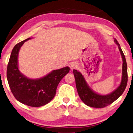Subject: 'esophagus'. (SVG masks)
<instances>
[{
  "mask_svg": "<svg viewBox=\"0 0 133 133\" xmlns=\"http://www.w3.org/2000/svg\"><path fill=\"white\" fill-rule=\"evenodd\" d=\"M69 66L71 70H72V69H75L76 68V66H77V65L75 64V63L74 62H71L70 64H69Z\"/></svg>",
  "mask_w": 133,
  "mask_h": 133,
  "instance_id": "obj_1",
  "label": "esophagus"
}]
</instances>
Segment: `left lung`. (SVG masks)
Returning a JSON list of instances; mask_svg holds the SVG:
<instances>
[{
    "instance_id": "8db88e82",
    "label": "left lung",
    "mask_w": 133,
    "mask_h": 133,
    "mask_svg": "<svg viewBox=\"0 0 133 133\" xmlns=\"http://www.w3.org/2000/svg\"><path fill=\"white\" fill-rule=\"evenodd\" d=\"M114 42L118 45L120 52L123 66H122V78L120 85L114 91L107 95H100L93 91L88 85L83 75L76 69H74L73 73L75 79L77 90L80 98L87 105L94 108H104L112 104L121 96L126 88L128 81L127 65L125 56L120 47V45L114 39Z\"/></svg>"
}]
</instances>
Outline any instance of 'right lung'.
<instances>
[{"label": "right lung", "instance_id": "obj_1", "mask_svg": "<svg viewBox=\"0 0 133 133\" xmlns=\"http://www.w3.org/2000/svg\"><path fill=\"white\" fill-rule=\"evenodd\" d=\"M29 38L15 45L7 68V79L13 95L25 105L39 107L49 103L55 97L59 83L69 72L68 66L53 70L45 77L30 79L23 75L18 68V54L21 46Z\"/></svg>", "mask_w": 133, "mask_h": 133}]
</instances>
